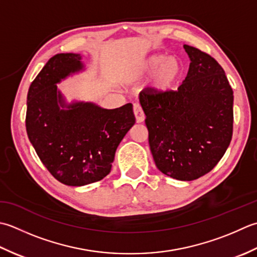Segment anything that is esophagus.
<instances>
[{"instance_id": "1", "label": "esophagus", "mask_w": 257, "mask_h": 257, "mask_svg": "<svg viewBox=\"0 0 257 257\" xmlns=\"http://www.w3.org/2000/svg\"><path fill=\"white\" fill-rule=\"evenodd\" d=\"M133 111H134V115H135V118H136V122L138 123H142L145 118V114L143 112L142 107H141L140 104L135 103L134 106H133Z\"/></svg>"}]
</instances>
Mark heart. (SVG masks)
I'll use <instances>...</instances> for the list:
<instances>
[{"instance_id": "heart-1", "label": "heart", "mask_w": 257, "mask_h": 257, "mask_svg": "<svg viewBox=\"0 0 257 257\" xmlns=\"http://www.w3.org/2000/svg\"><path fill=\"white\" fill-rule=\"evenodd\" d=\"M153 87L158 92H165L174 87L181 80L183 65L175 56L152 55L140 65L131 70L127 74V80L131 82L139 81L146 75L155 72Z\"/></svg>"}]
</instances>
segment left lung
Listing matches in <instances>:
<instances>
[{
	"instance_id": "8db88e82",
	"label": "left lung",
	"mask_w": 257,
	"mask_h": 257,
	"mask_svg": "<svg viewBox=\"0 0 257 257\" xmlns=\"http://www.w3.org/2000/svg\"><path fill=\"white\" fill-rule=\"evenodd\" d=\"M191 63L176 91L145 87L140 103L146 115L149 143L163 174L193 181L211 172L233 135V90L215 59L184 45Z\"/></svg>"
}]
</instances>
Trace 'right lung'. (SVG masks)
Returning a JSON list of instances; mask_svg holds the SVG:
<instances>
[{
  "instance_id": "1",
  "label": "right lung",
  "mask_w": 257,
  "mask_h": 257,
  "mask_svg": "<svg viewBox=\"0 0 257 257\" xmlns=\"http://www.w3.org/2000/svg\"><path fill=\"white\" fill-rule=\"evenodd\" d=\"M81 59L74 53L51 57L30 85L26 102L30 142L51 174L69 186L103 180L111 172L118 144L135 123L131 103L113 109L65 103L56 83L81 71Z\"/></svg>"
}]
</instances>
